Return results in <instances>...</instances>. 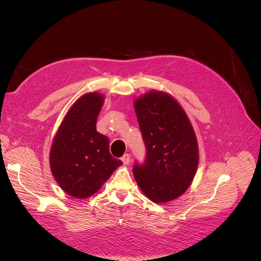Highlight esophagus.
Segmentation results:
<instances>
[{"mask_svg":"<svg viewBox=\"0 0 261 261\" xmlns=\"http://www.w3.org/2000/svg\"><path fill=\"white\" fill-rule=\"evenodd\" d=\"M121 161H122V163H123V165H129V163H130V155H129L128 153L123 154L122 158H121Z\"/></svg>","mask_w":261,"mask_h":261,"instance_id":"esophagus-1","label":"esophagus"}]
</instances>
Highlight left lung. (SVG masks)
<instances>
[{
  "label": "left lung",
  "mask_w": 261,
  "mask_h": 261,
  "mask_svg": "<svg viewBox=\"0 0 261 261\" xmlns=\"http://www.w3.org/2000/svg\"><path fill=\"white\" fill-rule=\"evenodd\" d=\"M133 103L147 151L143 165L133 167L134 179L149 200L172 201L185 193L197 172L194 127L181 105L166 92L152 90Z\"/></svg>",
  "instance_id": "1"
}]
</instances>
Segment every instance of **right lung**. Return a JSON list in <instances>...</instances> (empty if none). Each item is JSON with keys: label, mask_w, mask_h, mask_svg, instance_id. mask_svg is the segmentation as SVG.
Wrapping results in <instances>:
<instances>
[{"label": "right lung", "mask_w": 261, "mask_h": 261, "mask_svg": "<svg viewBox=\"0 0 261 261\" xmlns=\"http://www.w3.org/2000/svg\"><path fill=\"white\" fill-rule=\"evenodd\" d=\"M105 95H82L68 109L53 140L49 167L68 196L87 199L101 188L122 162L109 151L110 141L96 130Z\"/></svg>", "instance_id": "obj_1"}]
</instances>
